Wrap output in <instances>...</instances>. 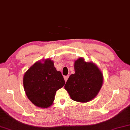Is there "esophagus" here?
<instances>
[{
  "mask_svg": "<svg viewBox=\"0 0 130 130\" xmlns=\"http://www.w3.org/2000/svg\"><path fill=\"white\" fill-rule=\"evenodd\" d=\"M68 77H69V75H67V76H64V79H65V82H67V79H68Z\"/></svg>",
  "mask_w": 130,
  "mask_h": 130,
  "instance_id": "1",
  "label": "esophagus"
}]
</instances>
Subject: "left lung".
Here are the masks:
<instances>
[{
  "instance_id": "1",
  "label": "left lung",
  "mask_w": 130,
  "mask_h": 130,
  "mask_svg": "<svg viewBox=\"0 0 130 130\" xmlns=\"http://www.w3.org/2000/svg\"><path fill=\"white\" fill-rule=\"evenodd\" d=\"M75 74L68 78L65 89L73 100L87 102L98 94L103 84V74L92 62L79 58L74 63Z\"/></svg>"
}]
</instances>
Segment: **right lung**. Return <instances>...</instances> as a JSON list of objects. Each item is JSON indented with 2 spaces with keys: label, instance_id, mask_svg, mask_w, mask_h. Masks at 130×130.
I'll return each mask as SVG.
<instances>
[{
  "label": "right lung",
  "instance_id": "obj_1",
  "mask_svg": "<svg viewBox=\"0 0 130 130\" xmlns=\"http://www.w3.org/2000/svg\"><path fill=\"white\" fill-rule=\"evenodd\" d=\"M61 72L56 71L52 60L37 62L24 74L23 84L26 95L31 102L40 108L52 105L56 91L65 84Z\"/></svg>",
  "mask_w": 130,
  "mask_h": 130
}]
</instances>
